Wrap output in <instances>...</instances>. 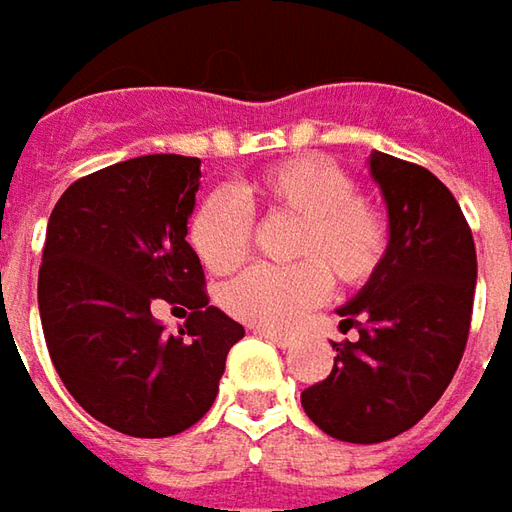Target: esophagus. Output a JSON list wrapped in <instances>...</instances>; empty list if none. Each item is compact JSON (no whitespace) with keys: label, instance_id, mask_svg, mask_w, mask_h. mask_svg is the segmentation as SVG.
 <instances>
[{"label":"esophagus","instance_id":"1","mask_svg":"<svg viewBox=\"0 0 512 512\" xmlns=\"http://www.w3.org/2000/svg\"><path fill=\"white\" fill-rule=\"evenodd\" d=\"M256 333L267 339V342H273L276 347H290L293 344V336L290 333H279V330H267V327H256Z\"/></svg>","mask_w":512,"mask_h":512}]
</instances>
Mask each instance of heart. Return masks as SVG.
<instances>
[{"mask_svg": "<svg viewBox=\"0 0 512 512\" xmlns=\"http://www.w3.org/2000/svg\"><path fill=\"white\" fill-rule=\"evenodd\" d=\"M250 207L296 219L287 267H250L222 290V305L247 325L293 327L327 296L331 273L347 287L364 285L390 247L387 213L356 193L350 173L327 156H293L233 193H213L190 222V245L213 273H230L250 247Z\"/></svg>", "mask_w": 512, "mask_h": 512, "instance_id": "b5f03b06", "label": "heart"}]
</instances>
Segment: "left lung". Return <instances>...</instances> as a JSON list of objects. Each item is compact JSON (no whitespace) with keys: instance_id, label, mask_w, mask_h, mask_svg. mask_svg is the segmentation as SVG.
Instances as JSON below:
<instances>
[{"instance_id":"obj_1","label":"left lung","mask_w":512,"mask_h":512,"mask_svg":"<svg viewBox=\"0 0 512 512\" xmlns=\"http://www.w3.org/2000/svg\"><path fill=\"white\" fill-rule=\"evenodd\" d=\"M382 187L390 247L376 276L339 307L333 370L302 393L310 422L339 442L376 444L410 430L442 399L462 362L476 245L453 193L413 162L370 153Z\"/></svg>"}]
</instances>
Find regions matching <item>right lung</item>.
<instances>
[{"label": "right lung", "instance_id": "1", "mask_svg": "<svg viewBox=\"0 0 512 512\" xmlns=\"http://www.w3.org/2000/svg\"><path fill=\"white\" fill-rule=\"evenodd\" d=\"M199 159L153 153L73 182L48 219L39 316L50 362L96 422L136 439L196 424L216 399L227 350L245 327L207 305L187 245ZM188 313L168 337L149 307Z\"/></svg>", "mask_w": 512, "mask_h": 512}]
</instances>
